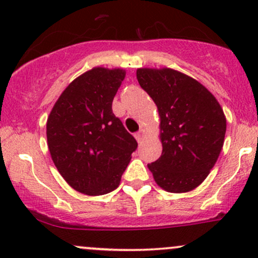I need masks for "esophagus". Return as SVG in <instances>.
<instances>
[{"mask_svg": "<svg viewBox=\"0 0 258 258\" xmlns=\"http://www.w3.org/2000/svg\"><path fill=\"white\" fill-rule=\"evenodd\" d=\"M135 137H136V139H137L138 143H142V142H143V139L146 138V131H144V130H139V131L135 135Z\"/></svg>", "mask_w": 258, "mask_h": 258, "instance_id": "1", "label": "esophagus"}]
</instances>
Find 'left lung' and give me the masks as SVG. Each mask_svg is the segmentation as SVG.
Instances as JSON below:
<instances>
[{
  "label": "left lung",
  "instance_id": "left-lung-1",
  "mask_svg": "<svg viewBox=\"0 0 258 258\" xmlns=\"http://www.w3.org/2000/svg\"><path fill=\"white\" fill-rule=\"evenodd\" d=\"M137 80L160 117L161 156L148 168L168 193H188L215 166L224 143L223 109L199 81L171 68H139Z\"/></svg>",
  "mask_w": 258,
  "mask_h": 258
}]
</instances>
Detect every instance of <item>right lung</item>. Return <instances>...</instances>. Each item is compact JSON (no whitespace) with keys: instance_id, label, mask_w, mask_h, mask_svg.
<instances>
[{"instance_id":"add662e5","label":"right lung","mask_w":258,"mask_h":258,"mask_svg":"<svg viewBox=\"0 0 258 258\" xmlns=\"http://www.w3.org/2000/svg\"><path fill=\"white\" fill-rule=\"evenodd\" d=\"M126 70L96 67L61 92L46 125L58 172L80 193L98 197L120 184L137 141L112 112Z\"/></svg>"}]
</instances>
